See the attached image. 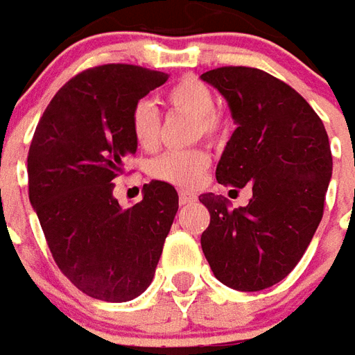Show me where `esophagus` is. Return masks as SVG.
<instances>
[{
    "mask_svg": "<svg viewBox=\"0 0 355 355\" xmlns=\"http://www.w3.org/2000/svg\"><path fill=\"white\" fill-rule=\"evenodd\" d=\"M192 201H196V196H193L192 192H188V190H180V192H178V203H180V205L192 203Z\"/></svg>",
    "mask_w": 355,
    "mask_h": 355,
    "instance_id": "1",
    "label": "esophagus"
}]
</instances>
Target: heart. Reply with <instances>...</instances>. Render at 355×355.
Listing matches in <instances>:
<instances>
[{
    "label": "heart",
    "instance_id": "obj_1",
    "mask_svg": "<svg viewBox=\"0 0 355 355\" xmlns=\"http://www.w3.org/2000/svg\"><path fill=\"white\" fill-rule=\"evenodd\" d=\"M163 102L173 112L193 117L196 137H205V139L220 137L224 129L223 116L215 110V94L201 80L193 76H186L182 80H178L175 85H171L165 91ZM129 125H131L132 139L142 150L152 152L157 148L159 137H162V119L152 102H137L131 110ZM209 163H211V157L201 148L182 150V152H165L152 162L150 175L173 186L192 188L200 184Z\"/></svg>",
    "mask_w": 355,
    "mask_h": 355
}]
</instances>
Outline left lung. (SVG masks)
<instances>
[{
	"label": "left lung",
	"mask_w": 355,
	"mask_h": 355,
	"mask_svg": "<svg viewBox=\"0 0 355 355\" xmlns=\"http://www.w3.org/2000/svg\"><path fill=\"white\" fill-rule=\"evenodd\" d=\"M218 89L238 129L216 165L218 184L253 190L245 207L201 193L211 223L201 249L220 283L262 291L291 274L323 216L333 157L323 121L293 87L247 66L201 73Z\"/></svg>",
	"instance_id": "left-lung-1"
}]
</instances>
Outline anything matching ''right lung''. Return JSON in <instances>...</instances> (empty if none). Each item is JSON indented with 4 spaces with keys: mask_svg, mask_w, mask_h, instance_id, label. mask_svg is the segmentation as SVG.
<instances>
[{
    "mask_svg": "<svg viewBox=\"0 0 355 355\" xmlns=\"http://www.w3.org/2000/svg\"><path fill=\"white\" fill-rule=\"evenodd\" d=\"M132 64L89 68L60 87L28 152V196L60 272L85 295L127 302L148 289L178 211L169 182L152 180L121 209L112 180L137 152L132 106L167 81Z\"/></svg>",
    "mask_w": 355,
    "mask_h": 355,
    "instance_id": "obj_1",
    "label": "right lung"
}]
</instances>
